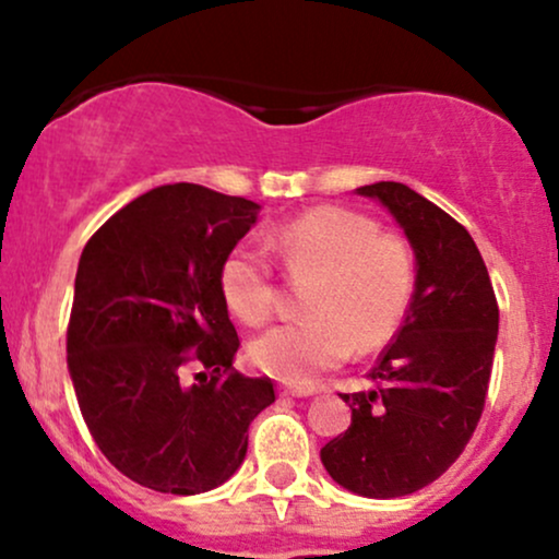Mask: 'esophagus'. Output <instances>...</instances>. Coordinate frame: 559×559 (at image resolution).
Wrapping results in <instances>:
<instances>
[{"label":"esophagus","mask_w":559,"mask_h":559,"mask_svg":"<svg viewBox=\"0 0 559 559\" xmlns=\"http://www.w3.org/2000/svg\"><path fill=\"white\" fill-rule=\"evenodd\" d=\"M316 386H292V383H284V386L278 389L281 396H310L316 394Z\"/></svg>","instance_id":"1"}]
</instances>
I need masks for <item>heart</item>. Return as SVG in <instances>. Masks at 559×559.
Listing matches in <instances>:
<instances>
[{
  "instance_id": "1",
  "label": "heart",
  "mask_w": 559,
  "mask_h": 559,
  "mask_svg": "<svg viewBox=\"0 0 559 559\" xmlns=\"http://www.w3.org/2000/svg\"><path fill=\"white\" fill-rule=\"evenodd\" d=\"M265 247L288 281L310 286L301 299L307 318L275 325L249 346L262 373L307 383L352 352L383 349L402 329L415 294V249L404 236L378 230L370 215L336 204L307 210L275 226ZM265 247L236 243L221 265L223 299L247 325L267 323L278 310Z\"/></svg>"
}]
</instances>
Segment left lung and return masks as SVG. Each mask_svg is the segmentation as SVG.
Wrapping results in <instances>:
<instances>
[{
  "mask_svg": "<svg viewBox=\"0 0 559 559\" xmlns=\"http://www.w3.org/2000/svg\"><path fill=\"white\" fill-rule=\"evenodd\" d=\"M378 199L404 228L418 260L415 294L368 389L342 394L352 426L320 449L329 476L370 499L407 497L463 454L489 391L499 305L476 241L409 186L381 181Z\"/></svg>",
  "mask_w": 559,
  "mask_h": 559,
  "instance_id": "obj_1",
  "label": "left lung"
}]
</instances>
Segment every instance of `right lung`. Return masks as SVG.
Wrapping results in <instances>:
<instances>
[{
	"label": "right lung",
	"mask_w": 559,
	"mask_h": 559,
	"mask_svg": "<svg viewBox=\"0 0 559 559\" xmlns=\"http://www.w3.org/2000/svg\"><path fill=\"white\" fill-rule=\"evenodd\" d=\"M258 210L197 183L157 186L83 247L68 323L75 400L102 454L146 489L221 486L275 402L271 378L234 368L241 342L221 292L223 260ZM186 364L203 368L194 382Z\"/></svg>",
	"instance_id": "right-lung-1"
}]
</instances>
